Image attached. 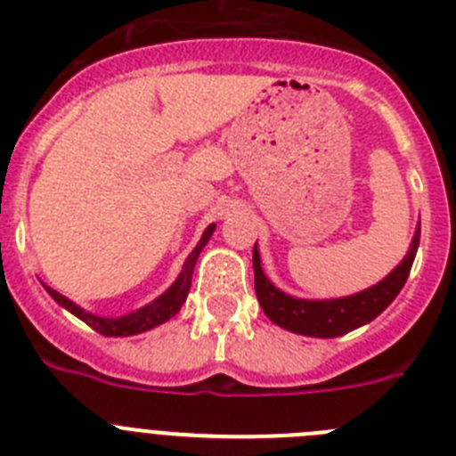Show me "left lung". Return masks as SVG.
Wrapping results in <instances>:
<instances>
[{
	"label": "left lung",
	"mask_w": 456,
	"mask_h": 456,
	"mask_svg": "<svg viewBox=\"0 0 456 456\" xmlns=\"http://www.w3.org/2000/svg\"><path fill=\"white\" fill-rule=\"evenodd\" d=\"M418 241H420V228L416 231V237L411 241V248L404 260L381 283L372 285L365 292L331 301L294 299V297H288L285 292L273 288L263 273V267H260L257 247H253V272H256L257 301L263 305L265 315L273 324L283 326V329L292 333L313 338L345 336V333L354 331L358 326L372 322L379 313H384L393 304V299L400 294L406 278H409L411 265H413V257H416L418 251Z\"/></svg>",
	"instance_id": "8db88e82"
}]
</instances>
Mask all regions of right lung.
I'll return each mask as SVG.
<instances>
[{
  "label": "right lung",
  "mask_w": 456,
  "mask_h": 456,
  "mask_svg": "<svg viewBox=\"0 0 456 456\" xmlns=\"http://www.w3.org/2000/svg\"><path fill=\"white\" fill-rule=\"evenodd\" d=\"M212 232H215V224L205 228L203 237H200V241H199V247L193 248L191 256L187 257V263H184V269L180 272L178 281H175V283H173L171 288L162 294V297H159V299H155L152 304H148L146 308L134 310V313H130V315H125V317L91 315V313H86V310H82L79 305L72 304L70 299H66L63 294L54 292V289H50V288H45V289L52 294V299H54L56 304L63 305L66 310H70L72 315H77L79 320L86 322L91 329H95V331L102 333V336H114V338L136 336V333H143V331H148V329H152V326L171 320V317L178 313L180 305H183L184 299H187L189 288H191L193 265H196V260H199V253L203 251V247L208 244V240L212 237Z\"/></svg>",
  "instance_id": "obj_1"
}]
</instances>
